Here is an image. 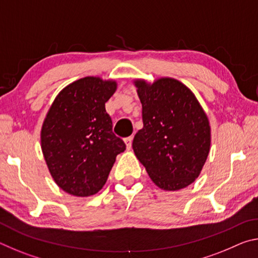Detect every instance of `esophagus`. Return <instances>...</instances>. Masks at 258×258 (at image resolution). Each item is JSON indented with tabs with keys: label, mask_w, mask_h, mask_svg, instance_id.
<instances>
[{
	"label": "esophagus",
	"mask_w": 258,
	"mask_h": 258,
	"mask_svg": "<svg viewBox=\"0 0 258 258\" xmlns=\"http://www.w3.org/2000/svg\"><path fill=\"white\" fill-rule=\"evenodd\" d=\"M132 141H133L132 137H128V138L124 139V142H125L126 148H127V149H131V148H132Z\"/></svg>",
	"instance_id": "esophagus-1"
}]
</instances>
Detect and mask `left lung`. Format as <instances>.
Returning <instances> with one entry per match:
<instances>
[{
  "label": "left lung",
  "mask_w": 258,
  "mask_h": 258,
  "mask_svg": "<svg viewBox=\"0 0 258 258\" xmlns=\"http://www.w3.org/2000/svg\"><path fill=\"white\" fill-rule=\"evenodd\" d=\"M142 103L143 127L133 150L155 184L176 191L196 181L211 150L212 130L194 92L180 81L159 77L150 83L135 78Z\"/></svg>",
  "instance_id": "8db88e82"
}]
</instances>
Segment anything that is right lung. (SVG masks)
Listing matches in <instances>:
<instances>
[{
    "label": "right lung",
    "mask_w": 258,
    "mask_h": 258,
    "mask_svg": "<svg viewBox=\"0 0 258 258\" xmlns=\"http://www.w3.org/2000/svg\"><path fill=\"white\" fill-rule=\"evenodd\" d=\"M115 80L86 76L63 87L47 110L41 148L53 181L75 197H89L106 184L116 157L126 149L112 133L104 104Z\"/></svg>",
    "instance_id": "1"
}]
</instances>
